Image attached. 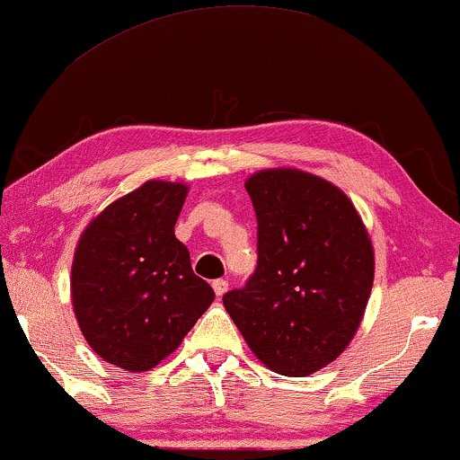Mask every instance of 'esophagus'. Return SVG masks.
Wrapping results in <instances>:
<instances>
[{"mask_svg":"<svg viewBox=\"0 0 460 460\" xmlns=\"http://www.w3.org/2000/svg\"><path fill=\"white\" fill-rule=\"evenodd\" d=\"M213 291H216V296H224L226 291H228V281H226V279H217V281H213Z\"/></svg>","mask_w":460,"mask_h":460,"instance_id":"esophagus-1","label":"esophagus"}]
</instances>
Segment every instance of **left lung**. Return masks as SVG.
I'll use <instances>...</instances> for the list:
<instances>
[{
	"instance_id": "obj_1",
	"label": "left lung",
	"mask_w": 460,
	"mask_h": 460,
	"mask_svg": "<svg viewBox=\"0 0 460 460\" xmlns=\"http://www.w3.org/2000/svg\"><path fill=\"white\" fill-rule=\"evenodd\" d=\"M258 219V266L224 306L255 357L308 376L349 347L374 283V249L342 190L297 169L247 179Z\"/></svg>"
}]
</instances>
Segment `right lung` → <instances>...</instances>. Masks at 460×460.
<instances>
[{"mask_svg":"<svg viewBox=\"0 0 460 460\" xmlns=\"http://www.w3.org/2000/svg\"><path fill=\"white\" fill-rule=\"evenodd\" d=\"M186 194L183 183L146 181L103 208L77 241L74 313L86 342L111 366H158L216 297L175 238Z\"/></svg>","mask_w":460,"mask_h":460,"instance_id":"obj_1","label":"right lung"}]
</instances>
